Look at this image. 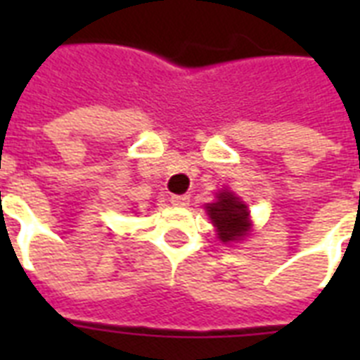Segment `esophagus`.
I'll return each instance as SVG.
<instances>
[{
    "mask_svg": "<svg viewBox=\"0 0 360 360\" xmlns=\"http://www.w3.org/2000/svg\"><path fill=\"white\" fill-rule=\"evenodd\" d=\"M169 202H172V205H175V207H186L188 202H191V196H188V194H174V196L169 198Z\"/></svg>",
    "mask_w": 360,
    "mask_h": 360,
    "instance_id": "esophagus-1",
    "label": "esophagus"
}]
</instances>
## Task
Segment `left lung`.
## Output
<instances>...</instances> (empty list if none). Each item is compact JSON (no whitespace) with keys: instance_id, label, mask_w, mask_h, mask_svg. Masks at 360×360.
<instances>
[{"instance_id":"8db88e82","label":"left lung","mask_w":360,"mask_h":360,"mask_svg":"<svg viewBox=\"0 0 360 360\" xmlns=\"http://www.w3.org/2000/svg\"><path fill=\"white\" fill-rule=\"evenodd\" d=\"M209 219L217 226L222 243L239 240L248 233V211L246 205L231 192L222 191L217 196V202L207 203Z\"/></svg>"}]
</instances>
